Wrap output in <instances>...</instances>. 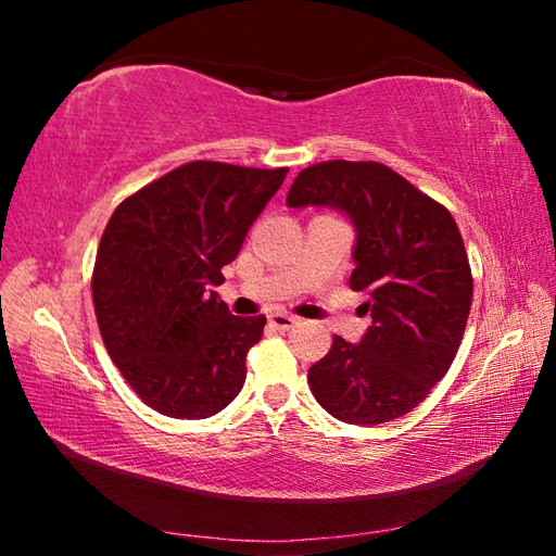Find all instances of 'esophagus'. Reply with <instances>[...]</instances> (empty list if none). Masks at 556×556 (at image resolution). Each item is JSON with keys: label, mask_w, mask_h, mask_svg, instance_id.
Returning a JSON list of instances; mask_svg holds the SVG:
<instances>
[{"label": "esophagus", "mask_w": 556, "mask_h": 556, "mask_svg": "<svg viewBox=\"0 0 556 556\" xmlns=\"http://www.w3.org/2000/svg\"><path fill=\"white\" fill-rule=\"evenodd\" d=\"M269 324L279 328V331H289V328H294L299 324V318L291 316V314H285V312H277V314L269 316Z\"/></svg>", "instance_id": "1"}]
</instances>
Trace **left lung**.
<instances>
[{
  "mask_svg": "<svg viewBox=\"0 0 556 556\" xmlns=\"http://www.w3.org/2000/svg\"><path fill=\"white\" fill-rule=\"evenodd\" d=\"M289 208H333L355 228L351 289L372 326L361 343L333 336L308 368L316 402L348 425L412 412L444 378L466 331L473 277L444 205L378 162H321L301 172Z\"/></svg>",
  "mask_w": 556,
  "mask_h": 556,
  "instance_id": "left-lung-1",
  "label": "left lung"
}]
</instances>
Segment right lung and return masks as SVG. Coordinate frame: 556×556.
Returning <instances> with one entry per match:
<instances>
[{
  "instance_id": "obj_1",
  "label": "right lung",
  "mask_w": 556,
  "mask_h": 556,
  "mask_svg": "<svg viewBox=\"0 0 556 556\" xmlns=\"http://www.w3.org/2000/svg\"><path fill=\"white\" fill-rule=\"evenodd\" d=\"M289 168L191 162L131 193L102 232L92 304L112 363L149 407L205 419L238 397L265 316L213 287Z\"/></svg>"
}]
</instances>
